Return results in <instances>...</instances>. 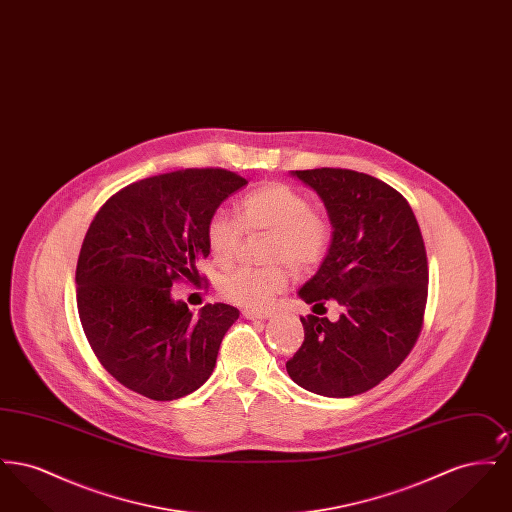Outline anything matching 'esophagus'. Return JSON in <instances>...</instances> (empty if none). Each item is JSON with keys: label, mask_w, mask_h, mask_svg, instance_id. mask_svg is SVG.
<instances>
[{"label": "esophagus", "mask_w": 512, "mask_h": 512, "mask_svg": "<svg viewBox=\"0 0 512 512\" xmlns=\"http://www.w3.org/2000/svg\"><path fill=\"white\" fill-rule=\"evenodd\" d=\"M242 315L249 318V320H267V318H270L268 311H253V309H244Z\"/></svg>", "instance_id": "34e87169"}]
</instances>
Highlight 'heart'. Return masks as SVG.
Listing matches in <instances>:
<instances>
[{"instance_id":"b5f03b06","label":"heart","mask_w":512,"mask_h":512,"mask_svg":"<svg viewBox=\"0 0 512 512\" xmlns=\"http://www.w3.org/2000/svg\"><path fill=\"white\" fill-rule=\"evenodd\" d=\"M238 220L215 213L207 222V245L219 265H228L247 234L268 232V259L286 261L295 270L315 267L328 245L326 220L311 211V203L292 186L268 182L244 195L236 205ZM290 274L282 265L238 267L220 278V293L245 309H265L274 295L286 290Z\"/></svg>"}]
</instances>
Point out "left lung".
Here are the masks:
<instances>
[{"instance_id":"obj_1","label":"left lung","mask_w":512,"mask_h":512,"mask_svg":"<svg viewBox=\"0 0 512 512\" xmlns=\"http://www.w3.org/2000/svg\"><path fill=\"white\" fill-rule=\"evenodd\" d=\"M322 199L332 242L297 295L340 317L301 318L305 340L286 363L293 382L324 397L378 386L405 361L420 334L428 261L411 205L386 182L347 169L292 171ZM326 311V309H324Z\"/></svg>"}]
</instances>
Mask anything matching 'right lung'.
Wrapping results in <instances>:
<instances>
[{"instance_id": "obj_1", "label": "right lung", "mask_w": 512, "mask_h": 512, "mask_svg": "<svg viewBox=\"0 0 512 512\" xmlns=\"http://www.w3.org/2000/svg\"><path fill=\"white\" fill-rule=\"evenodd\" d=\"M247 180L224 169H186L134 182L92 220L76 265V303L99 363L124 388L180 399L213 374L236 307L188 309L172 282L192 280L209 257L207 222Z\"/></svg>"}]
</instances>
